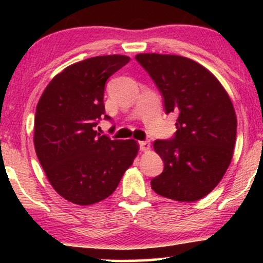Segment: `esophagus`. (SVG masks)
Instances as JSON below:
<instances>
[{"instance_id":"34e87169","label":"esophagus","mask_w":263,"mask_h":263,"mask_svg":"<svg viewBox=\"0 0 263 263\" xmlns=\"http://www.w3.org/2000/svg\"><path fill=\"white\" fill-rule=\"evenodd\" d=\"M139 145H140V149H141L142 152H147V151H149L151 148V142L148 140H146V141H140Z\"/></svg>"}]
</instances>
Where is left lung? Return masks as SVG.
<instances>
[{
	"instance_id": "8db88e82",
	"label": "left lung",
	"mask_w": 263,
	"mask_h": 263,
	"mask_svg": "<svg viewBox=\"0 0 263 263\" xmlns=\"http://www.w3.org/2000/svg\"><path fill=\"white\" fill-rule=\"evenodd\" d=\"M135 59L163 95L165 112L177 116L174 139L153 143L164 171L151 186L179 202L202 199L231 163L237 133L231 99L218 79L195 61L161 53H139Z\"/></svg>"
}]
</instances>
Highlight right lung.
I'll return each instance as SVG.
<instances>
[{"mask_svg":"<svg viewBox=\"0 0 263 263\" xmlns=\"http://www.w3.org/2000/svg\"><path fill=\"white\" fill-rule=\"evenodd\" d=\"M130 57L97 56L57 74L37 104L34 148L50 184L69 202L87 206L116 190L138 156L135 140H111L95 130L105 115L104 89Z\"/></svg>","mask_w":263,"mask_h":263,"instance_id":"right-lung-1","label":"right lung"}]
</instances>
